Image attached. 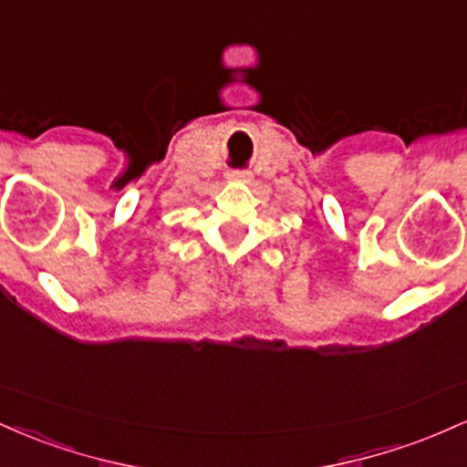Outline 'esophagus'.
<instances>
[{
	"label": "esophagus",
	"mask_w": 467,
	"mask_h": 467,
	"mask_svg": "<svg viewBox=\"0 0 467 467\" xmlns=\"http://www.w3.org/2000/svg\"><path fill=\"white\" fill-rule=\"evenodd\" d=\"M230 178H233V180H248L250 173H248V171H230Z\"/></svg>",
	"instance_id": "34e87169"
}]
</instances>
